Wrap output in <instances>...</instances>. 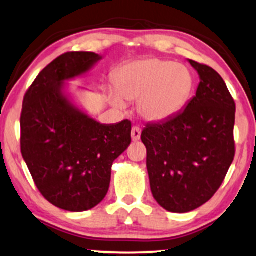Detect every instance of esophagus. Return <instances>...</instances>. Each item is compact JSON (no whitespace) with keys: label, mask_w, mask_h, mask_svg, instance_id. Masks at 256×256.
Masks as SVG:
<instances>
[{"label":"esophagus","mask_w":256,"mask_h":256,"mask_svg":"<svg viewBox=\"0 0 256 256\" xmlns=\"http://www.w3.org/2000/svg\"><path fill=\"white\" fill-rule=\"evenodd\" d=\"M141 136V129L139 127L132 128V139L133 141H139Z\"/></svg>","instance_id":"1"}]
</instances>
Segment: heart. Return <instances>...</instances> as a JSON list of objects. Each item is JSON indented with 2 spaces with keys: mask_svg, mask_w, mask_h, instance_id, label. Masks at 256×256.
I'll use <instances>...</instances> for the list:
<instances>
[{
  "mask_svg": "<svg viewBox=\"0 0 256 256\" xmlns=\"http://www.w3.org/2000/svg\"><path fill=\"white\" fill-rule=\"evenodd\" d=\"M190 70L159 58L129 62L118 69L115 89L108 90L111 104L120 110L138 100V111L148 122H162L182 109L193 90Z\"/></svg>",
  "mask_w": 256,
  "mask_h": 256,
  "instance_id": "heart-1",
  "label": "heart"
}]
</instances>
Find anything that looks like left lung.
Here are the masks:
<instances>
[{
    "label": "left lung",
    "instance_id": "obj_1",
    "mask_svg": "<svg viewBox=\"0 0 256 256\" xmlns=\"http://www.w3.org/2000/svg\"><path fill=\"white\" fill-rule=\"evenodd\" d=\"M200 78L196 94L183 111L141 133L156 201L187 213L206 204L223 183L235 157L236 105L214 69L188 60Z\"/></svg>",
    "mask_w": 256,
    "mask_h": 256
}]
</instances>
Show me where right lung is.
Here are the masks:
<instances>
[{
    "label": "right lung",
    "mask_w": 256,
    "mask_h": 256,
    "mask_svg": "<svg viewBox=\"0 0 256 256\" xmlns=\"http://www.w3.org/2000/svg\"><path fill=\"white\" fill-rule=\"evenodd\" d=\"M102 58L88 51L63 54L39 73L24 98L22 158L42 195L69 212L102 202L112 163L132 141L130 121L99 123L68 91L67 81L87 74Z\"/></svg>",
    "instance_id": "1"
}]
</instances>
